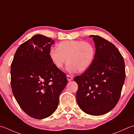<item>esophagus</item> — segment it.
<instances>
[{
	"label": "esophagus",
	"instance_id": "esophagus-1",
	"mask_svg": "<svg viewBox=\"0 0 134 134\" xmlns=\"http://www.w3.org/2000/svg\"><path fill=\"white\" fill-rule=\"evenodd\" d=\"M67 80L69 81H71L72 80V78H73L72 76H71L70 75H67Z\"/></svg>",
	"mask_w": 134,
	"mask_h": 134
}]
</instances>
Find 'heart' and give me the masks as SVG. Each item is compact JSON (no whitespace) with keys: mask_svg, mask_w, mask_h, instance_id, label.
<instances>
[{"mask_svg":"<svg viewBox=\"0 0 134 134\" xmlns=\"http://www.w3.org/2000/svg\"><path fill=\"white\" fill-rule=\"evenodd\" d=\"M57 48L49 51L50 59L59 69L63 67L67 60V69L70 72L85 71L90 67L95 57L93 46L83 41H64L60 42Z\"/></svg>","mask_w":134,"mask_h":134,"instance_id":"obj_1","label":"heart"}]
</instances>
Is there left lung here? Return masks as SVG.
I'll use <instances>...</instances> for the list:
<instances>
[{
    "label": "left lung",
    "instance_id": "left-lung-1",
    "mask_svg": "<svg viewBox=\"0 0 134 134\" xmlns=\"http://www.w3.org/2000/svg\"><path fill=\"white\" fill-rule=\"evenodd\" d=\"M95 44V58L89 69L74 78L78 88L77 101L81 109L92 116L107 113L119 102L125 78L121 54L110 42L90 35Z\"/></svg>",
    "mask_w": 134,
    "mask_h": 134
}]
</instances>
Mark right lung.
<instances>
[{
	"label": "right lung",
	"instance_id": "add662e5",
	"mask_svg": "<svg viewBox=\"0 0 134 134\" xmlns=\"http://www.w3.org/2000/svg\"><path fill=\"white\" fill-rule=\"evenodd\" d=\"M51 38L35 35L18 47L11 64V86L23 110L36 119L48 117L57 109L60 93L67 83L66 74L49 56Z\"/></svg>",
	"mask_w": 134,
	"mask_h": 134
}]
</instances>
